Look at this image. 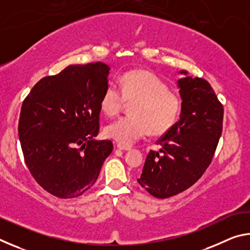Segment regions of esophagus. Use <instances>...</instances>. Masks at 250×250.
Segmentation results:
<instances>
[{"instance_id": "obj_1", "label": "esophagus", "mask_w": 250, "mask_h": 250, "mask_svg": "<svg viewBox=\"0 0 250 250\" xmlns=\"http://www.w3.org/2000/svg\"><path fill=\"white\" fill-rule=\"evenodd\" d=\"M117 147L119 150H124V151H128V150H131V147L130 146H122V145H120V143H118L117 145Z\"/></svg>"}]
</instances>
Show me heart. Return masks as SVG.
I'll use <instances>...</instances> for the list:
<instances>
[{"mask_svg":"<svg viewBox=\"0 0 250 250\" xmlns=\"http://www.w3.org/2000/svg\"><path fill=\"white\" fill-rule=\"evenodd\" d=\"M120 91L109 83L100 98V108L108 117L119 115L125 103L130 104L131 116L105 126L104 133L122 146H131L147 133L167 132L179 119L182 101L167 84L151 71L135 69L119 79Z\"/></svg>","mask_w":250,"mask_h":250,"instance_id":"1","label":"heart"}]
</instances>
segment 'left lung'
Wrapping results in <instances>:
<instances>
[{"mask_svg":"<svg viewBox=\"0 0 250 250\" xmlns=\"http://www.w3.org/2000/svg\"><path fill=\"white\" fill-rule=\"evenodd\" d=\"M186 77L177 80L182 98L180 120L156 141L159 152L146 156L139 184L156 198L185 191L204 174L223 130L224 109L208 82Z\"/></svg>","mask_w":250,"mask_h":250,"instance_id":"1","label":"left lung"}]
</instances>
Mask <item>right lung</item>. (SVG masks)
I'll return each instance as SVG.
<instances>
[{"label":"right lung","instance_id":"obj_1","mask_svg":"<svg viewBox=\"0 0 250 250\" xmlns=\"http://www.w3.org/2000/svg\"><path fill=\"white\" fill-rule=\"evenodd\" d=\"M109 70L100 62L70 65L42 78L23 101L19 137L25 163L54 196L83 195L112 152L111 141L95 139Z\"/></svg>","mask_w":250,"mask_h":250}]
</instances>
